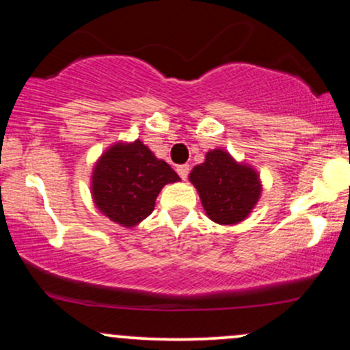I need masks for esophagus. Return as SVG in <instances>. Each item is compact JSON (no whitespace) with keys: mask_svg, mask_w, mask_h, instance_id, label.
<instances>
[{"mask_svg":"<svg viewBox=\"0 0 350 350\" xmlns=\"http://www.w3.org/2000/svg\"><path fill=\"white\" fill-rule=\"evenodd\" d=\"M176 171H178L180 179H186L187 174H189V166H187V164H180V166L176 167Z\"/></svg>","mask_w":350,"mask_h":350,"instance_id":"esophagus-1","label":"esophagus"}]
</instances>
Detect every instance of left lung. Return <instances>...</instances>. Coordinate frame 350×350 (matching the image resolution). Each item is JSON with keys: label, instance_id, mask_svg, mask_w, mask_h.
Wrapping results in <instances>:
<instances>
[{"label": "left lung", "instance_id": "8db88e82", "mask_svg": "<svg viewBox=\"0 0 350 350\" xmlns=\"http://www.w3.org/2000/svg\"><path fill=\"white\" fill-rule=\"evenodd\" d=\"M189 183L198 189L206 215L219 226H237L248 219L263 191L260 172L222 148L206 152L204 163L189 172Z\"/></svg>", "mask_w": 350, "mask_h": 350}]
</instances>
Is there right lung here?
<instances>
[{
  "label": "right lung",
  "mask_w": 350,
  "mask_h": 350,
  "mask_svg": "<svg viewBox=\"0 0 350 350\" xmlns=\"http://www.w3.org/2000/svg\"><path fill=\"white\" fill-rule=\"evenodd\" d=\"M179 176L142 139L111 143L95 161L90 194L95 207L120 227L133 228L154 211L156 198Z\"/></svg>",
  "instance_id": "1"
}]
</instances>
